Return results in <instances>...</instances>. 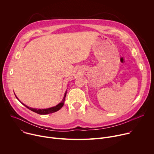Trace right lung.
<instances>
[{"instance_id":"add662e5","label":"right lung","mask_w":154,"mask_h":154,"mask_svg":"<svg viewBox=\"0 0 154 154\" xmlns=\"http://www.w3.org/2000/svg\"><path fill=\"white\" fill-rule=\"evenodd\" d=\"M66 92L67 91L65 92L64 93V97L62 100V101L59 103L58 105H57L56 106H53V107H51V108H46V109H37V108H31V107H29L27 105H26L24 103H22L18 99L17 97H16H16L20 102V103H22V104H23L25 106H26L27 108H29V109H30L31 111L33 112H35L38 114H39V115H48V114H49V113H54V112H56L57 111H58L59 109H61V108L64 105V100H65V97H66Z\"/></svg>"}]
</instances>
